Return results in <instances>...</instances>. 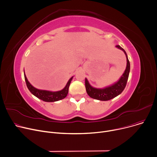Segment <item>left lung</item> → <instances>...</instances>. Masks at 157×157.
Masks as SVG:
<instances>
[{
	"label": "left lung",
	"instance_id": "1",
	"mask_svg": "<svg viewBox=\"0 0 157 157\" xmlns=\"http://www.w3.org/2000/svg\"><path fill=\"white\" fill-rule=\"evenodd\" d=\"M116 47L122 50L124 52L127 58V67L124 74L115 84L105 89H96L93 87L89 84L87 78H86L85 85L87 93L92 98L100 101L110 100L115 98L120 94H121L126 86L130 71V63L129 61H128L127 53L125 50L118 45H117Z\"/></svg>",
	"mask_w": 157,
	"mask_h": 157
}]
</instances>
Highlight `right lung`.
I'll list each match as a JSON object with an SVG mask.
<instances>
[{
    "instance_id": "obj_1",
    "label": "right lung",
    "mask_w": 157,
    "mask_h": 157,
    "mask_svg": "<svg viewBox=\"0 0 157 157\" xmlns=\"http://www.w3.org/2000/svg\"><path fill=\"white\" fill-rule=\"evenodd\" d=\"M24 75H25V79L26 84V86L28 89H29V90L30 91V93L36 98H38L39 99L44 101H46V102H54V101H57L63 99L64 98H66V96L68 93L69 86L70 85L71 81L73 78L72 77L68 80L67 86L63 90L57 91V92H51L48 90H39L35 88L30 84V82L28 81L25 73H24Z\"/></svg>"
}]
</instances>
